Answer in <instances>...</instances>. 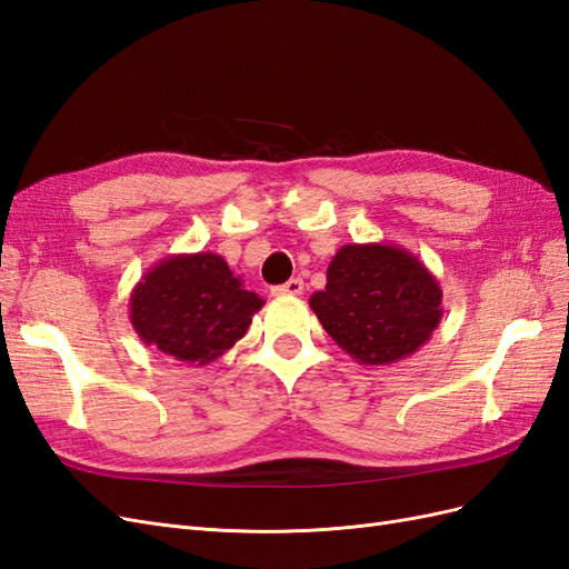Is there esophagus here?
Returning a JSON list of instances; mask_svg holds the SVG:
<instances>
[{"instance_id":"34e87169","label":"esophagus","mask_w":569,"mask_h":569,"mask_svg":"<svg viewBox=\"0 0 569 569\" xmlns=\"http://www.w3.org/2000/svg\"><path fill=\"white\" fill-rule=\"evenodd\" d=\"M303 295V280L301 278H291L284 284L272 287V297H299Z\"/></svg>"}]
</instances>
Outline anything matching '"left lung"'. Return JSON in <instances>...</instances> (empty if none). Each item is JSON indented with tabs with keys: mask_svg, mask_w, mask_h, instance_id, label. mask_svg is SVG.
Listing matches in <instances>:
<instances>
[{
	"mask_svg": "<svg viewBox=\"0 0 569 569\" xmlns=\"http://www.w3.org/2000/svg\"><path fill=\"white\" fill-rule=\"evenodd\" d=\"M311 308L337 347L360 366H391L420 351L439 327L441 287L399 244H343Z\"/></svg>",
	"mask_w": 569,
	"mask_h": 569,
	"instance_id": "left-lung-1",
	"label": "left lung"
}]
</instances>
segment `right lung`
Instances as JSON below:
<instances>
[{"label":"right lung","mask_w":569,"mask_h":569,"mask_svg":"<svg viewBox=\"0 0 569 569\" xmlns=\"http://www.w3.org/2000/svg\"><path fill=\"white\" fill-rule=\"evenodd\" d=\"M226 258L173 253L151 266L130 295V322L144 347L187 366H209L242 339L263 308Z\"/></svg>","instance_id":"obj_1"}]
</instances>
